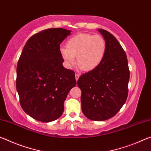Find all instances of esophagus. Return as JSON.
<instances>
[{"mask_svg": "<svg viewBox=\"0 0 151 151\" xmlns=\"http://www.w3.org/2000/svg\"><path fill=\"white\" fill-rule=\"evenodd\" d=\"M79 76H79V75H78V74H76V75H75V78H76V81H78Z\"/></svg>", "mask_w": 151, "mask_h": 151, "instance_id": "obj_1", "label": "esophagus"}]
</instances>
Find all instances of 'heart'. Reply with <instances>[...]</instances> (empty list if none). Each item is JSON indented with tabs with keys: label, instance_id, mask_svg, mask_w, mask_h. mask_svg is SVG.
Here are the masks:
<instances>
[{
	"label": "heart",
	"instance_id": "b5f03b06",
	"mask_svg": "<svg viewBox=\"0 0 151 151\" xmlns=\"http://www.w3.org/2000/svg\"><path fill=\"white\" fill-rule=\"evenodd\" d=\"M106 45L100 35L81 33L70 38L66 48H60V54L68 68L76 64L82 70L89 72L101 65L105 57Z\"/></svg>",
	"mask_w": 151,
	"mask_h": 151
}]
</instances>
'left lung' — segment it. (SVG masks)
<instances>
[{
  "mask_svg": "<svg viewBox=\"0 0 151 151\" xmlns=\"http://www.w3.org/2000/svg\"><path fill=\"white\" fill-rule=\"evenodd\" d=\"M98 31L105 40V57L95 69L83 74L77 85L83 114L102 121L115 115L126 102L130 71L126 53L116 38L107 30Z\"/></svg>",
  "mask_w": 151,
  "mask_h": 151,
  "instance_id": "left-lung-1",
  "label": "left lung"
}]
</instances>
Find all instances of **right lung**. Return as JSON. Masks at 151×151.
I'll use <instances>...</instances> for the list:
<instances>
[{"label": "right lung", "instance_id": "right-lung-1", "mask_svg": "<svg viewBox=\"0 0 151 151\" xmlns=\"http://www.w3.org/2000/svg\"><path fill=\"white\" fill-rule=\"evenodd\" d=\"M70 30L52 28L32 35L18 61L16 87L23 111L39 121L57 120L76 85L74 71L65 68L60 45Z\"/></svg>", "mask_w": 151, "mask_h": 151}]
</instances>
